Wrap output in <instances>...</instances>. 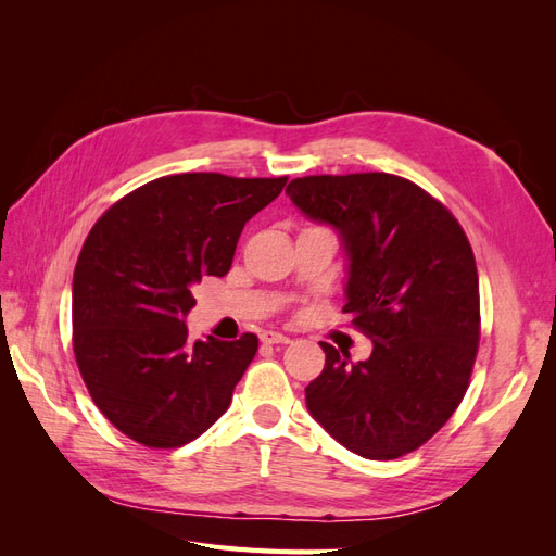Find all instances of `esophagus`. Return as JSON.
I'll return each mask as SVG.
<instances>
[{"instance_id": "34e87169", "label": "esophagus", "mask_w": 556, "mask_h": 556, "mask_svg": "<svg viewBox=\"0 0 556 556\" xmlns=\"http://www.w3.org/2000/svg\"><path fill=\"white\" fill-rule=\"evenodd\" d=\"M260 341L266 345H285V343H290V336H285L280 331H262Z\"/></svg>"}]
</instances>
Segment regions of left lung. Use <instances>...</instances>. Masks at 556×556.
Here are the masks:
<instances>
[{"mask_svg": "<svg viewBox=\"0 0 556 556\" xmlns=\"http://www.w3.org/2000/svg\"><path fill=\"white\" fill-rule=\"evenodd\" d=\"M292 204L339 233L348 257L343 313L374 343L352 362L329 343L306 406L331 439L366 459L427 443L457 410L480 343V288L454 215L392 174L294 178Z\"/></svg>", "mask_w": 556, "mask_h": 556, "instance_id": "1", "label": "left lung"}]
</instances>
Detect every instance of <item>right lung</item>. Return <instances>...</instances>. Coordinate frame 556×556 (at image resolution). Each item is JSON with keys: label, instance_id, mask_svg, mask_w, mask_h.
<instances>
[{"label": "right lung", "instance_id": "1", "mask_svg": "<svg viewBox=\"0 0 556 556\" xmlns=\"http://www.w3.org/2000/svg\"><path fill=\"white\" fill-rule=\"evenodd\" d=\"M288 178L178 174L99 217L74 271V355L97 408L131 441L180 447L229 408L257 336L188 339L192 288L223 278L252 215Z\"/></svg>", "mask_w": 556, "mask_h": 556}]
</instances>
